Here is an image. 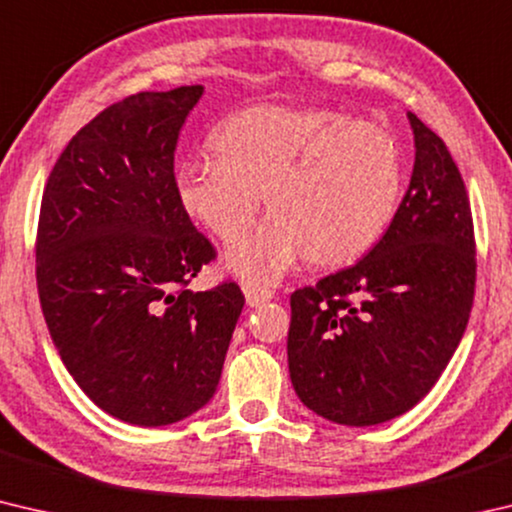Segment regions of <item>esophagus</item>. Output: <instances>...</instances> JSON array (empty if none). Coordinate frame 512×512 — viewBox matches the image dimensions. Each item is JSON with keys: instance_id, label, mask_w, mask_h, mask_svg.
<instances>
[{"instance_id": "1", "label": "esophagus", "mask_w": 512, "mask_h": 512, "mask_svg": "<svg viewBox=\"0 0 512 512\" xmlns=\"http://www.w3.org/2000/svg\"><path fill=\"white\" fill-rule=\"evenodd\" d=\"M244 287V293H246V302L250 307H259L264 305V302H268L273 298V291L262 287V284H255V282H244L241 284Z\"/></svg>"}]
</instances>
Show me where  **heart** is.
Instances as JSON below:
<instances>
[{
	"mask_svg": "<svg viewBox=\"0 0 512 512\" xmlns=\"http://www.w3.org/2000/svg\"><path fill=\"white\" fill-rule=\"evenodd\" d=\"M214 158L176 169L180 205L216 239L250 228L264 194L273 216L230 255L232 271L268 282L305 257L357 262L388 230L404 187L402 146L386 126L327 108L255 106L212 137Z\"/></svg>",
	"mask_w": 512,
	"mask_h": 512,
	"instance_id": "b5f03b06",
	"label": "heart"
}]
</instances>
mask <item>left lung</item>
I'll return each mask as SVG.
<instances>
[{"label":"left lung","mask_w":512,"mask_h":512,"mask_svg":"<svg viewBox=\"0 0 512 512\" xmlns=\"http://www.w3.org/2000/svg\"><path fill=\"white\" fill-rule=\"evenodd\" d=\"M415 164L386 235L350 268L291 293L289 372L302 404L370 427L413 409L470 320V198L445 142L409 112Z\"/></svg>","instance_id":"1"}]
</instances>
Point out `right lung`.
<instances>
[{
  "instance_id": "add662e5",
  "label": "right lung",
  "mask_w": 512,
  "mask_h": 512,
  "mask_svg": "<svg viewBox=\"0 0 512 512\" xmlns=\"http://www.w3.org/2000/svg\"><path fill=\"white\" fill-rule=\"evenodd\" d=\"M203 85L137 92L76 133L49 173L36 280L51 341L90 400L140 427L212 400L239 284L187 287L216 250L176 194L173 153Z\"/></svg>"
}]
</instances>
